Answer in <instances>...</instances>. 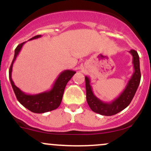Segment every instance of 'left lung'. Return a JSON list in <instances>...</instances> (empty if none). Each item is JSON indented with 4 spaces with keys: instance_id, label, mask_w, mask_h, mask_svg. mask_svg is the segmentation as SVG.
Here are the masks:
<instances>
[{
    "instance_id": "obj_1",
    "label": "left lung",
    "mask_w": 151,
    "mask_h": 151,
    "mask_svg": "<svg viewBox=\"0 0 151 151\" xmlns=\"http://www.w3.org/2000/svg\"><path fill=\"white\" fill-rule=\"evenodd\" d=\"M129 52L132 56L134 73L131 76L130 79L128 81L125 88L123 90L119 96L114 99L113 101L104 102L97 98L92 91L91 86L90 85V79L87 76L85 77L86 101L89 107L94 112L104 116L114 115L127 107L133 99L140 82V60L138 54L135 50H131Z\"/></svg>"
}]
</instances>
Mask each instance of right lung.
I'll list each match as a JSON object with an SVG mask.
<instances>
[{
    "instance_id": "1",
    "label": "right lung",
    "mask_w": 151,
    "mask_h": 151,
    "mask_svg": "<svg viewBox=\"0 0 151 151\" xmlns=\"http://www.w3.org/2000/svg\"><path fill=\"white\" fill-rule=\"evenodd\" d=\"M41 37V35H37V36L31 38L29 40H35V39L40 38ZM24 43L25 42L18 45L16 48L14 59H13L12 63L10 66V69H9V80H10L13 90L15 93L18 101L20 102L24 107L34 113L40 114V113L47 112V111L56 109L62 101L63 93H64V90L67 85V83L76 73V71L66 70L60 73V74L53 84L52 88L50 91L42 92V93H37V94H27L14 84L12 78H11L13 64H14L15 60L17 59V57L22 50Z\"/></svg>"
}]
</instances>
